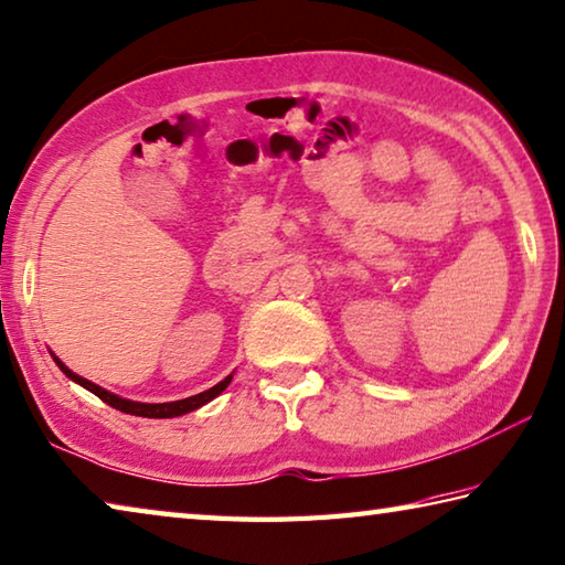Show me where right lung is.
<instances>
[{
  "mask_svg": "<svg viewBox=\"0 0 565 565\" xmlns=\"http://www.w3.org/2000/svg\"><path fill=\"white\" fill-rule=\"evenodd\" d=\"M61 367H64V365H61ZM64 373H66L74 383L84 385L86 390H90V393L98 395V397L104 399V403H108L110 407L120 409V413L138 415V417H178V415H184V413H190V409H198L200 405L210 403V399H212L214 395H220L222 390H224V385H227V381H222V383H217L214 387L204 390V393H200V395H192V397H184V399H178V403L146 405V403H130V399H122V397H118V395H113V393H108V390H104V387H98V385H94L90 381H86V377H81V375H76V373H71L68 367H64Z\"/></svg>",
  "mask_w": 565,
  "mask_h": 565,
  "instance_id": "add662e5",
  "label": "right lung"
}]
</instances>
